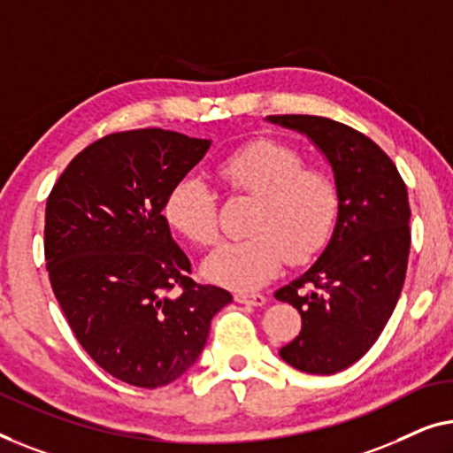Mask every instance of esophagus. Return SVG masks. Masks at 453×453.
Masks as SVG:
<instances>
[{
  "label": "esophagus",
  "instance_id": "esophagus-1",
  "mask_svg": "<svg viewBox=\"0 0 453 453\" xmlns=\"http://www.w3.org/2000/svg\"><path fill=\"white\" fill-rule=\"evenodd\" d=\"M234 299L238 303H244V305H265L266 303V297L260 296V293H235Z\"/></svg>",
  "mask_w": 453,
  "mask_h": 453
}]
</instances>
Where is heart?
Returning a JSON list of instances; mask_svg holds the SVG:
<instances>
[{
    "instance_id": "obj_1",
    "label": "heart",
    "mask_w": 453,
    "mask_h": 453,
    "mask_svg": "<svg viewBox=\"0 0 453 453\" xmlns=\"http://www.w3.org/2000/svg\"><path fill=\"white\" fill-rule=\"evenodd\" d=\"M219 174L234 193L258 199L248 221V238L226 242L205 263L215 283L235 291L263 288L289 265H305L328 244L341 209L334 176L305 165L296 148L258 139L235 150L219 164ZM168 224L199 246L219 238L218 193L199 176H184L170 190L164 207Z\"/></svg>"
}]
</instances>
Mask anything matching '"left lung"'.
<instances>
[{"mask_svg":"<svg viewBox=\"0 0 453 453\" xmlns=\"http://www.w3.org/2000/svg\"><path fill=\"white\" fill-rule=\"evenodd\" d=\"M269 120L305 133L341 190L326 250L275 293L302 314V330L279 355L299 372L330 375L372 349L396 308L411 252L409 193L390 156L353 127L311 114Z\"/></svg>","mask_w":453,"mask_h":453,"instance_id":"8db88e82","label":"left lung"}]
</instances>
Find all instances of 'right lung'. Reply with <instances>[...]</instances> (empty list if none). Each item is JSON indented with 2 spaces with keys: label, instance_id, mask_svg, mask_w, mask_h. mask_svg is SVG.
Returning a JSON list of instances; mask_svg holds the SVG:
<instances>
[{
  "label": "right lung",
  "instance_id": "1",
  "mask_svg": "<svg viewBox=\"0 0 453 453\" xmlns=\"http://www.w3.org/2000/svg\"><path fill=\"white\" fill-rule=\"evenodd\" d=\"M211 142L176 131H120L81 150L44 209V260L69 328L125 384L174 381L205 347L229 291L190 279L164 207Z\"/></svg>",
  "mask_w": 453,
  "mask_h": 453
}]
</instances>
